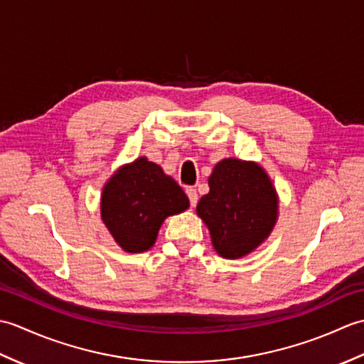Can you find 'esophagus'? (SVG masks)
Instances as JSON below:
<instances>
[{"mask_svg": "<svg viewBox=\"0 0 364 364\" xmlns=\"http://www.w3.org/2000/svg\"><path fill=\"white\" fill-rule=\"evenodd\" d=\"M186 194L189 197V202H191V206H196L197 202H198V194L197 191L194 188H186Z\"/></svg>", "mask_w": 364, "mask_h": 364, "instance_id": "34e87169", "label": "esophagus"}]
</instances>
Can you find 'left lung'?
I'll use <instances>...</instances> for the list:
<instances>
[{
    "label": "left lung",
    "instance_id": "obj_1",
    "mask_svg": "<svg viewBox=\"0 0 364 364\" xmlns=\"http://www.w3.org/2000/svg\"><path fill=\"white\" fill-rule=\"evenodd\" d=\"M210 192L200 198L197 214L215 252L242 258L267 239L278 215V197L264 168L257 162L222 159L208 178Z\"/></svg>",
    "mask_w": 364,
    "mask_h": 364
}]
</instances>
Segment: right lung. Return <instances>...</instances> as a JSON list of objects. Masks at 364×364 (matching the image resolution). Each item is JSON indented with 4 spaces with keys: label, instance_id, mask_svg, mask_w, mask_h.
<instances>
[{
    "label": "right lung",
    "instance_id": "right-lung-1",
    "mask_svg": "<svg viewBox=\"0 0 364 364\" xmlns=\"http://www.w3.org/2000/svg\"><path fill=\"white\" fill-rule=\"evenodd\" d=\"M188 208L189 198L173 178L145 156L120 167L102 194L105 225L128 253L149 250L164 219Z\"/></svg>",
    "mask_w": 364,
    "mask_h": 364
}]
</instances>
